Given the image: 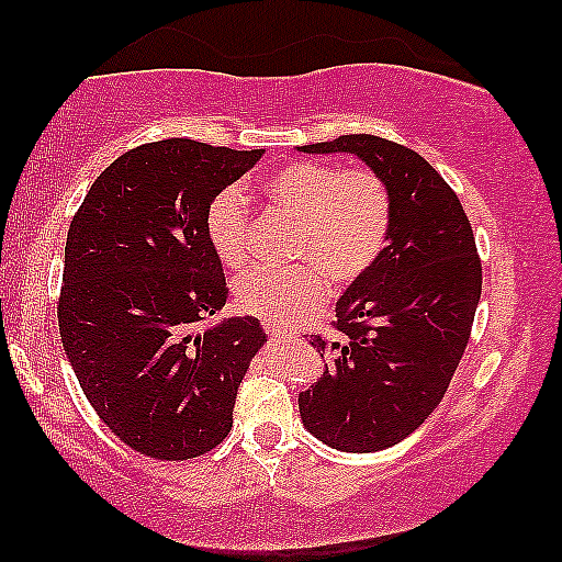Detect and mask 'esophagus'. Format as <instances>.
I'll use <instances>...</instances> for the list:
<instances>
[{"mask_svg":"<svg viewBox=\"0 0 562 562\" xmlns=\"http://www.w3.org/2000/svg\"><path fill=\"white\" fill-rule=\"evenodd\" d=\"M266 333L268 338H271V344H291V340H296L294 333L283 330L279 325H266Z\"/></svg>","mask_w":562,"mask_h":562,"instance_id":"34e87169","label":"esophagus"}]
</instances>
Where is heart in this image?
Here are the masks:
<instances>
[{
    "instance_id": "1",
    "label": "heart",
    "mask_w": 562,
    "mask_h": 562,
    "mask_svg": "<svg viewBox=\"0 0 562 562\" xmlns=\"http://www.w3.org/2000/svg\"><path fill=\"white\" fill-rule=\"evenodd\" d=\"M263 193L276 209L299 216L294 258L310 263L286 271L255 268L237 283V307L291 325L325 302V273L335 283H351L376 263L387 245L392 199L374 170H335L319 162L281 167L266 180ZM206 237L224 266L247 263L250 206L239 188H224L211 199Z\"/></svg>"
}]
</instances>
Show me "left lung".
I'll return each instance as SVG.
<instances>
[{"label": "left lung", "mask_w": 562, "mask_h": 562, "mask_svg": "<svg viewBox=\"0 0 562 562\" xmlns=\"http://www.w3.org/2000/svg\"><path fill=\"white\" fill-rule=\"evenodd\" d=\"M299 151L356 155L392 199L387 245L335 304L344 340H310L333 367L299 392L302 424L353 454L395 447L441 403L468 348L483 289L475 235L447 180L403 144L348 134Z\"/></svg>", "instance_id": "obj_1"}]
</instances>
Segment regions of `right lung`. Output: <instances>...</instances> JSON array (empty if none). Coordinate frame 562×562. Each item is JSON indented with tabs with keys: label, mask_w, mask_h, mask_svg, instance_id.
I'll use <instances>...</instances> for the list:
<instances>
[{
	"label": "right lung",
	"mask_w": 562,
	"mask_h": 562,
	"mask_svg": "<svg viewBox=\"0 0 562 562\" xmlns=\"http://www.w3.org/2000/svg\"><path fill=\"white\" fill-rule=\"evenodd\" d=\"M263 149L165 138L100 172L64 247L58 333L85 397L131 449L206 454L232 431L237 387L266 344L255 317L195 333L227 304L206 209Z\"/></svg>",
	"instance_id": "right-lung-1"
}]
</instances>
